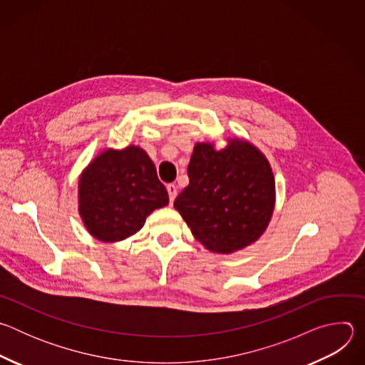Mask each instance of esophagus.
<instances>
[{
  "mask_svg": "<svg viewBox=\"0 0 365 365\" xmlns=\"http://www.w3.org/2000/svg\"><path fill=\"white\" fill-rule=\"evenodd\" d=\"M168 193H169L170 203H173V200H175V197H176V195H178V187H176L173 183L168 185Z\"/></svg>",
  "mask_w": 365,
  "mask_h": 365,
  "instance_id": "obj_1",
  "label": "esophagus"
}]
</instances>
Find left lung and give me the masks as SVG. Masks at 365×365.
Masks as SVG:
<instances>
[{
  "instance_id": "1",
  "label": "left lung",
  "mask_w": 365,
  "mask_h": 365,
  "mask_svg": "<svg viewBox=\"0 0 365 365\" xmlns=\"http://www.w3.org/2000/svg\"><path fill=\"white\" fill-rule=\"evenodd\" d=\"M189 185L175 207L207 250L230 254L257 241L274 210V178L264 154L244 140L215 150L197 143L187 166Z\"/></svg>"
}]
</instances>
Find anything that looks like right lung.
I'll list each match as a JSON object with an SVG mask.
<instances>
[{"label":"right lung","mask_w":365,"mask_h":365,"mask_svg":"<svg viewBox=\"0 0 365 365\" xmlns=\"http://www.w3.org/2000/svg\"><path fill=\"white\" fill-rule=\"evenodd\" d=\"M168 203V190L151 159L137 145L101 153L79 182L81 218L89 234L103 242L134 235L154 210Z\"/></svg>","instance_id":"1"}]
</instances>
